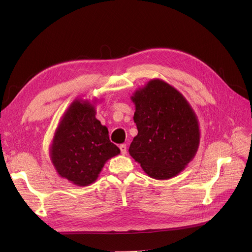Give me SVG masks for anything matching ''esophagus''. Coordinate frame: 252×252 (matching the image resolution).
I'll use <instances>...</instances> for the list:
<instances>
[{
    "label": "esophagus",
    "mask_w": 252,
    "mask_h": 252,
    "mask_svg": "<svg viewBox=\"0 0 252 252\" xmlns=\"http://www.w3.org/2000/svg\"><path fill=\"white\" fill-rule=\"evenodd\" d=\"M119 149H121V152L123 155L126 154V144H122L121 146H119Z\"/></svg>",
    "instance_id": "esophagus-1"
}]
</instances>
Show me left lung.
<instances>
[{
  "label": "left lung",
  "instance_id": "obj_1",
  "mask_svg": "<svg viewBox=\"0 0 252 252\" xmlns=\"http://www.w3.org/2000/svg\"><path fill=\"white\" fill-rule=\"evenodd\" d=\"M138 135L128 152L149 177L167 180L193 159L200 142L197 116L181 93L151 79L131 96Z\"/></svg>",
  "mask_w": 252,
  "mask_h": 252
}]
</instances>
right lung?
<instances>
[{
	"label": "right lung",
	"mask_w": 252,
	"mask_h": 252,
	"mask_svg": "<svg viewBox=\"0 0 252 252\" xmlns=\"http://www.w3.org/2000/svg\"><path fill=\"white\" fill-rule=\"evenodd\" d=\"M95 115L94 105L74 100L62 116L50 149L59 176L76 186L94 183L105 162L121 153Z\"/></svg>",
	"instance_id": "right-lung-1"
}]
</instances>
